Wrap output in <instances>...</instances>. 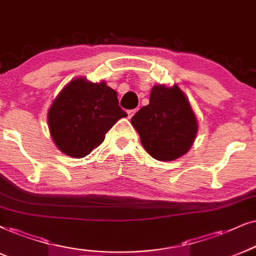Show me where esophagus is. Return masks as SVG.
Returning a JSON list of instances; mask_svg holds the SVG:
<instances>
[{"instance_id": "34e87169", "label": "esophagus", "mask_w": 256, "mask_h": 256, "mask_svg": "<svg viewBox=\"0 0 256 256\" xmlns=\"http://www.w3.org/2000/svg\"><path fill=\"white\" fill-rule=\"evenodd\" d=\"M136 112H137V110H128V119L134 117V114Z\"/></svg>"}]
</instances>
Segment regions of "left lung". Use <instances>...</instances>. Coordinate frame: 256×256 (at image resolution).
Segmentation results:
<instances>
[{
  "label": "left lung",
  "instance_id": "1",
  "mask_svg": "<svg viewBox=\"0 0 256 256\" xmlns=\"http://www.w3.org/2000/svg\"><path fill=\"white\" fill-rule=\"evenodd\" d=\"M131 124L148 154L162 162L184 156L192 146L198 131L189 99L176 84L152 87L148 105L136 113Z\"/></svg>",
  "mask_w": 256,
  "mask_h": 256
}]
</instances>
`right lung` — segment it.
<instances>
[{
	"instance_id": "1",
	"label": "right lung",
	"mask_w": 256,
	"mask_h": 256,
	"mask_svg": "<svg viewBox=\"0 0 256 256\" xmlns=\"http://www.w3.org/2000/svg\"><path fill=\"white\" fill-rule=\"evenodd\" d=\"M117 92L102 80L85 76L70 80L48 110V128L56 148L73 158L86 157L104 142L105 134L120 118Z\"/></svg>"
}]
</instances>
